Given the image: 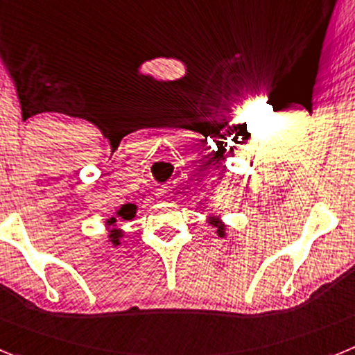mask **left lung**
Listing matches in <instances>:
<instances>
[{
    "label": "left lung",
    "instance_id": "1",
    "mask_svg": "<svg viewBox=\"0 0 355 355\" xmlns=\"http://www.w3.org/2000/svg\"><path fill=\"white\" fill-rule=\"evenodd\" d=\"M209 224H211L213 227H216V234H218V236H220V238L225 236V225L222 224V222L218 220L216 216H211V220H209Z\"/></svg>",
    "mask_w": 355,
    "mask_h": 355
}]
</instances>
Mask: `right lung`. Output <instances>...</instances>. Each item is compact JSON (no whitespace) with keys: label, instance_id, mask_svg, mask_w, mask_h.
Returning a JSON list of instances; mask_svg holds the SVG:
<instances>
[{"label":"right lung","instance_id":"right-lung-1","mask_svg":"<svg viewBox=\"0 0 355 355\" xmlns=\"http://www.w3.org/2000/svg\"><path fill=\"white\" fill-rule=\"evenodd\" d=\"M135 213H137V206L122 205L121 208H119L117 215L112 216V218H108V220H106V225H108V227H115L119 222L116 220L117 218H119V220H131V218L135 216ZM121 236H122V233L119 231V229H112V233H110V241H112L114 245H119V243H121V241H119V238Z\"/></svg>","mask_w":355,"mask_h":355}]
</instances>
